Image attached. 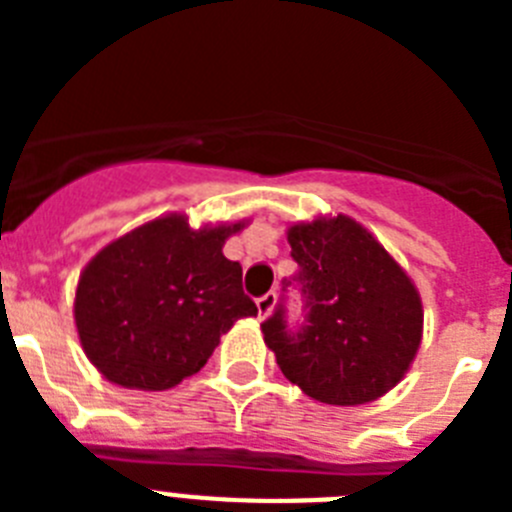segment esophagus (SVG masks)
<instances>
[{"mask_svg":"<svg viewBox=\"0 0 512 512\" xmlns=\"http://www.w3.org/2000/svg\"><path fill=\"white\" fill-rule=\"evenodd\" d=\"M274 302H277V295H274V292H266V295L256 297V307H259L261 318H266V315L274 310Z\"/></svg>","mask_w":512,"mask_h":512,"instance_id":"34e87169","label":"esophagus"}]
</instances>
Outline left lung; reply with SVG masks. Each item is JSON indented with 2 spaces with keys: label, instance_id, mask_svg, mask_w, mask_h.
<instances>
[{
  "label": "left lung",
  "instance_id": "left-lung-1",
  "mask_svg": "<svg viewBox=\"0 0 512 512\" xmlns=\"http://www.w3.org/2000/svg\"><path fill=\"white\" fill-rule=\"evenodd\" d=\"M302 320L289 323L282 295L261 323L284 377L328 405H364L392 390L415 359L423 328L418 289L356 220L292 225L287 233Z\"/></svg>",
  "mask_w": 512,
  "mask_h": 512
}]
</instances>
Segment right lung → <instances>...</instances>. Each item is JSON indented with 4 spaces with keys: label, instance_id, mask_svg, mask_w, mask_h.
<instances>
[{
    "label": "right lung",
    "instance_id": "add662e5",
    "mask_svg": "<svg viewBox=\"0 0 512 512\" xmlns=\"http://www.w3.org/2000/svg\"><path fill=\"white\" fill-rule=\"evenodd\" d=\"M243 225L192 230L158 217L117 238L81 271L74 318L89 361L110 382L161 392L207 364L238 318L256 315L223 243Z\"/></svg>",
    "mask_w": 512,
    "mask_h": 512
}]
</instances>
